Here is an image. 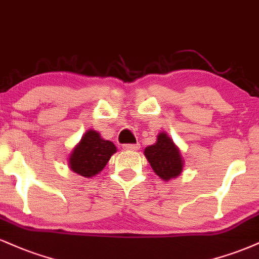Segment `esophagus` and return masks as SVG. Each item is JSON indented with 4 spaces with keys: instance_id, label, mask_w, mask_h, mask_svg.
Segmentation results:
<instances>
[{
    "instance_id": "obj_1",
    "label": "esophagus",
    "mask_w": 259,
    "mask_h": 259,
    "mask_svg": "<svg viewBox=\"0 0 259 259\" xmlns=\"http://www.w3.org/2000/svg\"><path fill=\"white\" fill-rule=\"evenodd\" d=\"M122 148L124 150H131V151H135L137 149L141 148V144L139 143H136V144H123Z\"/></svg>"
}]
</instances>
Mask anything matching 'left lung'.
Wrapping results in <instances>:
<instances>
[{"instance_id":"8db88e82","label":"left lung","mask_w":259,"mask_h":259,"mask_svg":"<svg viewBox=\"0 0 259 259\" xmlns=\"http://www.w3.org/2000/svg\"><path fill=\"white\" fill-rule=\"evenodd\" d=\"M144 155L154 172L163 181L178 177L183 171L184 161L181 151L165 132L157 135L155 144L145 148Z\"/></svg>"}]
</instances>
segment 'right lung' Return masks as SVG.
I'll list each match as a JSON object with an SVG mask.
<instances>
[{"instance_id":"right-lung-1","label":"right lung","mask_w":259,"mask_h":259,"mask_svg":"<svg viewBox=\"0 0 259 259\" xmlns=\"http://www.w3.org/2000/svg\"><path fill=\"white\" fill-rule=\"evenodd\" d=\"M115 153L114 143L103 139L97 131L88 130L70 154L69 166L72 172L91 178L104 168Z\"/></svg>"}]
</instances>
